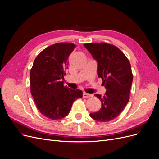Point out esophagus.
<instances>
[{
  "label": "esophagus",
  "mask_w": 159,
  "mask_h": 159,
  "mask_svg": "<svg viewBox=\"0 0 159 159\" xmlns=\"http://www.w3.org/2000/svg\"><path fill=\"white\" fill-rule=\"evenodd\" d=\"M93 96V95L92 94H89L88 93H83V97L84 98H89V97H91Z\"/></svg>",
  "instance_id": "obj_1"
}]
</instances>
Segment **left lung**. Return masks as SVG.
<instances>
[{
    "mask_svg": "<svg viewBox=\"0 0 159 159\" xmlns=\"http://www.w3.org/2000/svg\"><path fill=\"white\" fill-rule=\"evenodd\" d=\"M84 46L98 63V76L106 89L103 97L95 94L101 101L102 107L90 116L100 122L111 121L121 113L129 100L133 81L130 63L124 53L113 45L90 43Z\"/></svg>",
    "mask_w": 159,
    "mask_h": 159,
    "instance_id": "8db88e82",
    "label": "left lung"
}]
</instances>
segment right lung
I'll list each match as a JSON object with an SVG mask.
<instances>
[{"label":"right lung","instance_id":"add662e5","mask_svg":"<svg viewBox=\"0 0 159 159\" xmlns=\"http://www.w3.org/2000/svg\"><path fill=\"white\" fill-rule=\"evenodd\" d=\"M76 45L58 43L43 49L34 61L30 70V90L38 110L52 120L66 116L74 101L83 97L80 90L63 85L68 58Z\"/></svg>","mask_w":159,"mask_h":159}]
</instances>
